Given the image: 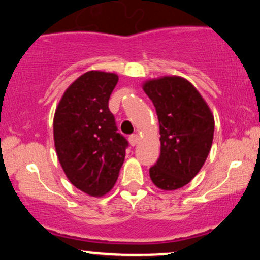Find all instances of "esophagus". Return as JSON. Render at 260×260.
Instances as JSON below:
<instances>
[{
  "mask_svg": "<svg viewBox=\"0 0 260 260\" xmlns=\"http://www.w3.org/2000/svg\"><path fill=\"white\" fill-rule=\"evenodd\" d=\"M140 141V137L139 135H136V134H133V135L129 136V142L131 146H136L137 143Z\"/></svg>",
  "mask_w": 260,
  "mask_h": 260,
  "instance_id": "34e87169",
  "label": "esophagus"
}]
</instances>
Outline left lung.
Masks as SVG:
<instances>
[{"instance_id": "obj_1", "label": "left lung", "mask_w": 260, "mask_h": 260, "mask_svg": "<svg viewBox=\"0 0 260 260\" xmlns=\"http://www.w3.org/2000/svg\"><path fill=\"white\" fill-rule=\"evenodd\" d=\"M143 91L155 107L160 130V155L149 168V176L161 190H176L203 167L212 147L214 118L193 85L179 76L147 81Z\"/></svg>"}]
</instances>
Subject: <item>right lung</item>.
Wrapping results in <instances>:
<instances>
[{
    "mask_svg": "<svg viewBox=\"0 0 260 260\" xmlns=\"http://www.w3.org/2000/svg\"><path fill=\"white\" fill-rule=\"evenodd\" d=\"M117 82L112 73H85L67 88L54 114L60 166L76 188L93 197L115 184L129 146L108 107Z\"/></svg>",
    "mask_w": 260,
    "mask_h": 260,
    "instance_id": "obj_1",
    "label": "right lung"
}]
</instances>
